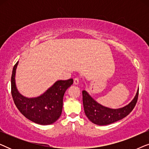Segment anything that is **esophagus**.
Segmentation results:
<instances>
[{"instance_id":"34e87169","label":"esophagus","mask_w":149,"mask_h":149,"mask_svg":"<svg viewBox=\"0 0 149 149\" xmlns=\"http://www.w3.org/2000/svg\"><path fill=\"white\" fill-rule=\"evenodd\" d=\"M74 83L75 85H78L79 83V78H75L74 79Z\"/></svg>"}]
</instances>
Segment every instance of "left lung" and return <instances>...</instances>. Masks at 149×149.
<instances>
[{"mask_svg":"<svg viewBox=\"0 0 149 149\" xmlns=\"http://www.w3.org/2000/svg\"><path fill=\"white\" fill-rule=\"evenodd\" d=\"M137 93L130 103L123 108L113 109L97 103L85 90L82 91L83 104L85 113L87 118L94 124L106 125L119 121L127 116L135 107L138 97Z\"/></svg>","mask_w":149,"mask_h":149,"instance_id":"8db88e82","label":"left lung"}]
</instances>
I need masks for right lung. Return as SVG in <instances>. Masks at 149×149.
Masks as SVG:
<instances>
[{
    "label": "right lung",
    "mask_w": 149,
    "mask_h": 149,
    "mask_svg": "<svg viewBox=\"0 0 149 149\" xmlns=\"http://www.w3.org/2000/svg\"><path fill=\"white\" fill-rule=\"evenodd\" d=\"M18 62L11 75V95L20 113L28 119L40 125H50L61 116L63 97L66 89L72 85L73 79L57 81L44 93L36 97H26L18 91L15 85V72Z\"/></svg>",
    "instance_id": "right-lung-1"
}]
</instances>
